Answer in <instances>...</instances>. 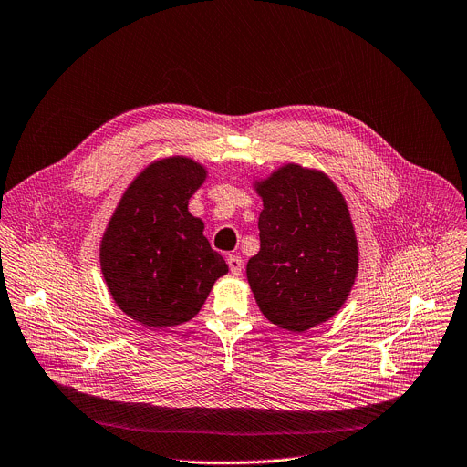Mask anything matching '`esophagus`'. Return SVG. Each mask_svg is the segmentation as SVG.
<instances>
[{"mask_svg":"<svg viewBox=\"0 0 467 467\" xmlns=\"http://www.w3.org/2000/svg\"><path fill=\"white\" fill-rule=\"evenodd\" d=\"M227 264H229V270L233 275H242L244 272V260L238 254H229L227 256Z\"/></svg>","mask_w":467,"mask_h":467,"instance_id":"esophagus-1","label":"esophagus"}]
</instances>
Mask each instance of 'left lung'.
<instances>
[{
	"mask_svg": "<svg viewBox=\"0 0 467 467\" xmlns=\"http://www.w3.org/2000/svg\"><path fill=\"white\" fill-rule=\"evenodd\" d=\"M260 251L247 262L256 305L272 323L308 330L335 316L358 274L346 199L323 171L286 164L254 184Z\"/></svg>",
	"mask_w": 467,
	"mask_h": 467,
	"instance_id": "obj_1",
	"label": "left lung"
}]
</instances>
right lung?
<instances>
[{
  "label": "right lung",
  "instance_id": "obj_1",
  "mask_svg": "<svg viewBox=\"0 0 467 467\" xmlns=\"http://www.w3.org/2000/svg\"><path fill=\"white\" fill-rule=\"evenodd\" d=\"M207 170L186 157L150 164L129 184L99 247L101 272L116 305L150 328L184 323L202 310L229 272L188 213Z\"/></svg>",
  "mask_w": 467,
  "mask_h": 467
}]
</instances>
